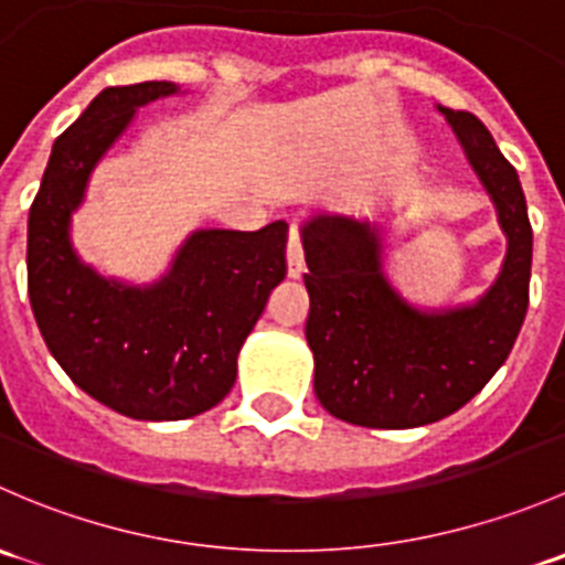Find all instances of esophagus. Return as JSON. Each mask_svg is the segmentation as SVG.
<instances>
[{
  "label": "esophagus",
  "instance_id": "34e87169",
  "mask_svg": "<svg viewBox=\"0 0 565 565\" xmlns=\"http://www.w3.org/2000/svg\"><path fill=\"white\" fill-rule=\"evenodd\" d=\"M306 270V259H303V246H300V232L298 224H292L289 230V246H287V273L289 278H300Z\"/></svg>",
  "mask_w": 565,
  "mask_h": 565
}]
</instances>
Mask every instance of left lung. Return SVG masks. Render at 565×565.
Instances as JSON below:
<instances>
[{"instance_id": "left-lung-1", "label": "left lung", "mask_w": 565, "mask_h": 565, "mask_svg": "<svg viewBox=\"0 0 565 565\" xmlns=\"http://www.w3.org/2000/svg\"><path fill=\"white\" fill-rule=\"evenodd\" d=\"M435 108L505 237L498 278L476 300L418 306L404 298L385 273L380 221L315 210L300 224L315 393L333 418L369 429H415L465 407L503 366L527 315L533 230L520 177L481 119Z\"/></svg>"}]
</instances>
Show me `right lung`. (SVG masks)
<instances>
[{"label":"right lung","instance_id":"add662e5","mask_svg":"<svg viewBox=\"0 0 565 565\" xmlns=\"http://www.w3.org/2000/svg\"><path fill=\"white\" fill-rule=\"evenodd\" d=\"M172 95H182L174 82L104 89L51 147L26 230V287L45 347L78 388L136 420L213 409L287 276V221L259 232L193 230L147 284L106 276L73 246V213L95 167L141 106Z\"/></svg>","mask_w":565,"mask_h":565}]
</instances>
